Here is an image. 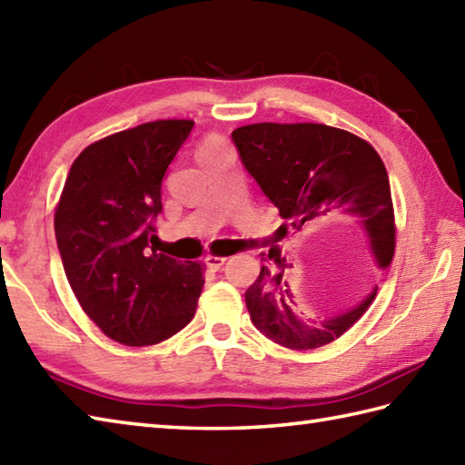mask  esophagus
I'll list each match as a JSON object with an SVG mask.
<instances>
[{
  "label": "esophagus",
  "mask_w": 465,
  "mask_h": 465,
  "mask_svg": "<svg viewBox=\"0 0 465 465\" xmlns=\"http://www.w3.org/2000/svg\"><path fill=\"white\" fill-rule=\"evenodd\" d=\"M205 263L209 270H220L223 263H225V258H217V256H207L205 258Z\"/></svg>",
  "instance_id": "34e87169"
}]
</instances>
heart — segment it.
Masks as SVG:
<instances>
[{
  "instance_id": "b5f03b06",
  "label": "heart",
  "mask_w": 465,
  "mask_h": 465,
  "mask_svg": "<svg viewBox=\"0 0 465 465\" xmlns=\"http://www.w3.org/2000/svg\"><path fill=\"white\" fill-rule=\"evenodd\" d=\"M207 147H215V143H209V144H207Z\"/></svg>"
}]
</instances>
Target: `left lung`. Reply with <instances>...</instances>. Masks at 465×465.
Returning <instances> with one entry per match:
<instances>
[{
	"label": "left lung",
	"instance_id": "obj_1",
	"mask_svg": "<svg viewBox=\"0 0 465 465\" xmlns=\"http://www.w3.org/2000/svg\"><path fill=\"white\" fill-rule=\"evenodd\" d=\"M242 165L256 179L284 225L304 230L321 217L344 215L361 225L375 266L383 272L395 253V217L383 161L357 134L316 123H258L232 133ZM263 256V253H262ZM272 259H276L274 264ZM258 280L245 290V306L256 329L282 347L308 351L324 347L347 332L367 312L377 286L347 311L324 321L296 314L286 263L270 250Z\"/></svg>",
	"mask_w": 465,
	"mask_h": 465
}]
</instances>
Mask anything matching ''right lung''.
Segmentation results:
<instances>
[{"instance_id": "right-lung-1", "label": "right lung", "mask_w": 465, "mask_h": 465, "mask_svg": "<svg viewBox=\"0 0 465 465\" xmlns=\"http://www.w3.org/2000/svg\"><path fill=\"white\" fill-rule=\"evenodd\" d=\"M193 121H154L96 141L72 163L54 232L78 302L113 341L147 347L195 316L203 268L151 248L161 183Z\"/></svg>"}]
</instances>
